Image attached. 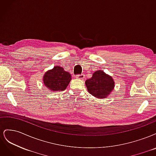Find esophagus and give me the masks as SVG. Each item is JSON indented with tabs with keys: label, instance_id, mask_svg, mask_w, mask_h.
<instances>
[{
	"label": "esophagus",
	"instance_id": "1",
	"mask_svg": "<svg viewBox=\"0 0 156 156\" xmlns=\"http://www.w3.org/2000/svg\"><path fill=\"white\" fill-rule=\"evenodd\" d=\"M75 77H76L77 79H83L84 78V74H78V75H76Z\"/></svg>",
	"mask_w": 156,
	"mask_h": 156
}]
</instances>
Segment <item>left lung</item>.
Wrapping results in <instances>:
<instances>
[{"label":"left lung","instance_id":"8db88e82","mask_svg":"<svg viewBox=\"0 0 156 156\" xmlns=\"http://www.w3.org/2000/svg\"><path fill=\"white\" fill-rule=\"evenodd\" d=\"M88 92L98 98H105L114 88L113 79L102 70L94 72L92 77L85 81Z\"/></svg>","mask_w":156,"mask_h":156}]
</instances>
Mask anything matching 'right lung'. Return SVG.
I'll return each instance as SVG.
<instances>
[{
	"mask_svg": "<svg viewBox=\"0 0 156 156\" xmlns=\"http://www.w3.org/2000/svg\"><path fill=\"white\" fill-rule=\"evenodd\" d=\"M72 76L58 66L47 72L44 76V83L51 91H62L69 84Z\"/></svg>",
	"mask_w": 156,
	"mask_h": 156,
	"instance_id": "1",
	"label": "right lung"
}]
</instances>
